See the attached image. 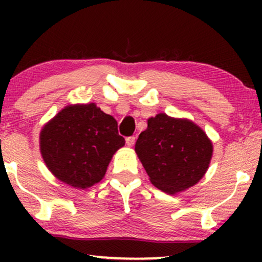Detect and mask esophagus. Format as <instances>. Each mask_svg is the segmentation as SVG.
Here are the masks:
<instances>
[{"label":"esophagus","instance_id":"obj_1","mask_svg":"<svg viewBox=\"0 0 262 262\" xmlns=\"http://www.w3.org/2000/svg\"><path fill=\"white\" fill-rule=\"evenodd\" d=\"M135 143H136V137H134V136H132V137L126 138V144H127V146H130V148L135 145Z\"/></svg>","mask_w":262,"mask_h":262}]
</instances>
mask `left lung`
<instances>
[{
	"instance_id": "1",
	"label": "left lung",
	"mask_w": 262,
	"mask_h": 262,
	"mask_svg": "<svg viewBox=\"0 0 262 262\" xmlns=\"http://www.w3.org/2000/svg\"><path fill=\"white\" fill-rule=\"evenodd\" d=\"M135 151L151 184L168 194L186 191L209 169L213 145L205 131L186 118L159 113L148 119Z\"/></svg>"
}]
</instances>
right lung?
I'll return each mask as SVG.
<instances>
[{"label": "right lung", "mask_w": 262, "mask_h": 262, "mask_svg": "<svg viewBox=\"0 0 262 262\" xmlns=\"http://www.w3.org/2000/svg\"><path fill=\"white\" fill-rule=\"evenodd\" d=\"M40 152L55 178L77 189L98 184L114 154L125 145L117 120L94 102L60 110L42 126Z\"/></svg>", "instance_id": "obj_1"}]
</instances>
